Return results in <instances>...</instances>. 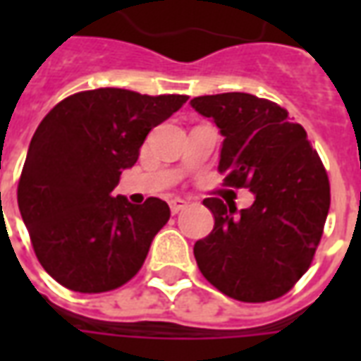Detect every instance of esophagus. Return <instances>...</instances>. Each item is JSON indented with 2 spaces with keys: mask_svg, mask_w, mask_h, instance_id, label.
Instances as JSON below:
<instances>
[{
  "mask_svg": "<svg viewBox=\"0 0 361 361\" xmlns=\"http://www.w3.org/2000/svg\"><path fill=\"white\" fill-rule=\"evenodd\" d=\"M188 201L185 199H180V197H176V199H172L170 201V211H172V214H178L180 211H183L185 207H188Z\"/></svg>",
  "mask_w": 361,
  "mask_h": 361,
  "instance_id": "34e87169",
  "label": "esophagus"
}]
</instances>
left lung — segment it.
<instances>
[{
    "label": "left lung",
    "instance_id": "8db88e82",
    "mask_svg": "<svg viewBox=\"0 0 361 361\" xmlns=\"http://www.w3.org/2000/svg\"><path fill=\"white\" fill-rule=\"evenodd\" d=\"M224 137L219 172L226 185L250 188L255 201L238 212L204 199L214 228L195 242L199 271L240 302L284 295L307 271L323 235L331 188L307 133L279 104L245 92L191 100Z\"/></svg>",
    "mask_w": 361,
    "mask_h": 361
}]
</instances>
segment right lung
Segmentation results:
<instances>
[{
	"mask_svg": "<svg viewBox=\"0 0 361 361\" xmlns=\"http://www.w3.org/2000/svg\"><path fill=\"white\" fill-rule=\"evenodd\" d=\"M185 100L183 94L85 90L40 121L17 201L36 257L61 286L98 294L139 272L170 207L157 197L133 204L111 191L137 162L150 129Z\"/></svg>",
	"mask_w": 361,
	"mask_h": 361,
	"instance_id": "add662e5",
	"label": "right lung"
}]
</instances>
